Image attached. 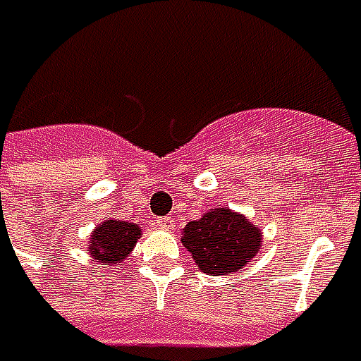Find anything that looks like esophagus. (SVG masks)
I'll list each match as a JSON object with an SVG mask.
<instances>
[{"instance_id": "esophagus-1", "label": "esophagus", "mask_w": 361, "mask_h": 361, "mask_svg": "<svg viewBox=\"0 0 361 361\" xmlns=\"http://www.w3.org/2000/svg\"><path fill=\"white\" fill-rule=\"evenodd\" d=\"M154 223H157V227H160V229H173V219L171 216H159Z\"/></svg>"}]
</instances>
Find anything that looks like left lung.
I'll list each match as a JSON object with an SVG mask.
<instances>
[{
  "label": "left lung",
  "instance_id": "obj_1",
  "mask_svg": "<svg viewBox=\"0 0 361 361\" xmlns=\"http://www.w3.org/2000/svg\"><path fill=\"white\" fill-rule=\"evenodd\" d=\"M183 245L202 273L223 275L241 269L261 247V233L229 209H211L183 229Z\"/></svg>",
  "mask_w": 361,
  "mask_h": 361
}]
</instances>
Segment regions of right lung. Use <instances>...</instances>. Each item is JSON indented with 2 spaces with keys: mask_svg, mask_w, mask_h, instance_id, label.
Segmentation results:
<instances>
[{
  "mask_svg": "<svg viewBox=\"0 0 361 361\" xmlns=\"http://www.w3.org/2000/svg\"><path fill=\"white\" fill-rule=\"evenodd\" d=\"M140 233L142 231L138 229L134 223L104 221L94 231L88 251L100 263H118L130 253L134 243L140 239Z\"/></svg>",
  "mask_w": 361,
  "mask_h": 361,
  "instance_id": "right-lung-1",
  "label": "right lung"
}]
</instances>
